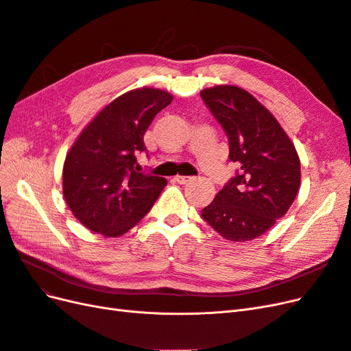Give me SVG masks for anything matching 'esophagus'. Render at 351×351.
Wrapping results in <instances>:
<instances>
[{
  "label": "esophagus",
  "instance_id": "esophagus-1",
  "mask_svg": "<svg viewBox=\"0 0 351 351\" xmlns=\"http://www.w3.org/2000/svg\"><path fill=\"white\" fill-rule=\"evenodd\" d=\"M176 182L177 183H180V184H187L190 180H192V177H189V176H176Z\"/></svg>",
  "mask_w": 351,
  "mask_h": 351
}]
</instances>
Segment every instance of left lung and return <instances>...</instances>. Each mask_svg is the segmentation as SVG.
Here are the masks:
<instances>
[{
    "label": "left lung",
    "mask_w": 351,
    "mask_h": 351,
    "mask_svg": "<svg viewBox=\"0 0 351 351\" xmlns=\"http://www.w3.org/2000/svg\"><path fill=\"white\" fill-rule=\"evenodd\" d=\"M200 98L228 137L239 168L202 218L231 241H249L287 214L300 187V159L280 123L249 92L230 84L204 89Z\"/></svg>",
    "instance_id": "8db88e82"
}]
</instances>
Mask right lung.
<instances>
[{
  "label": "right lung",
  "mask_w": 351,
  "mask_h": 351,
  "mask_svg": "<svg viewBox=\"0 0 351 351\" xmlns=\"http://www.w3.org/2000/svg\"><path fill=\"white\" fill-rule=\"evenodd\" d=\"M171 101L165 90H130L84 127L62 168V193L84 227L119 237L151 210L167 180L141 173L136 156H147L143 136Z\"/></svg>",
  "instance_id": "right-lung-1"
}]
</instances>
